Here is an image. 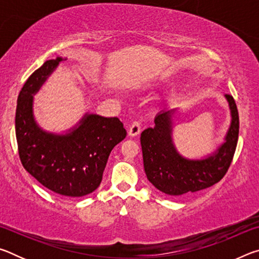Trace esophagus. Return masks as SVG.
Wrapping results in <instances>:
<instances>
[{"instance_id": "esophagus-1", "label": "esophagus", "mask_w": 259, "mask_h": 259, "mask_svg": "<svg viewBox=\"0 0 259 259\" xmlns=\"http://www.w3.org/2000/svg\"><path fill=\"white\" fill-rule=\"evenodd\" d=\"M139 133H140V122L136 120L130 124L128 134H129V136H131V137H135V136L139 135Z\"/></svg>"}]
</instances>
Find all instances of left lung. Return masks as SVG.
<instances>
[{
    "mask_svg": "<svg viewBox=\"0 0 259 259\" xmlns=\"http://www.w3.org/2000/svg\"><path fill=\"white\" fill-rule=\"evenodd\" d=\"M232 122L226 142L204 160H186L175 150L171 117L176 108L164 109L155 117L154 128L140 135L144 169L157 190L174 198H184L217 184L225 176L233 160L239 137V113L234 98L226 95Z\"/></svg>",
    "mask_w": 259,
    "mask_h": 259,
    "instance_id": "left-lung-1",
    "label": "left lung"
}]
</instances>
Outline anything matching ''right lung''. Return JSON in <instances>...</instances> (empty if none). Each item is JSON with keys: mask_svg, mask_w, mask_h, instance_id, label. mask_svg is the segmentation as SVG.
<instances>
[{"mask_svg": "<svg viewBox=\"0 0 259 259\" xmlns=\"http://www.w3.org/2000/svg\"><path fill=\"white\" fill-rule=\"evenodd\" d=\"M61 58L47 60L21 88L16 109V138L19 157L29 172L57 194L80 198L102 183L109 153L125 138L117 117L87 115L77 129L67 135L45 133L32 113V95L58 66Z\"/></svg>", "mask_w": 259, "mask_h": 259, "instance_id": "1", "label": "right lung"}]
</instances>
